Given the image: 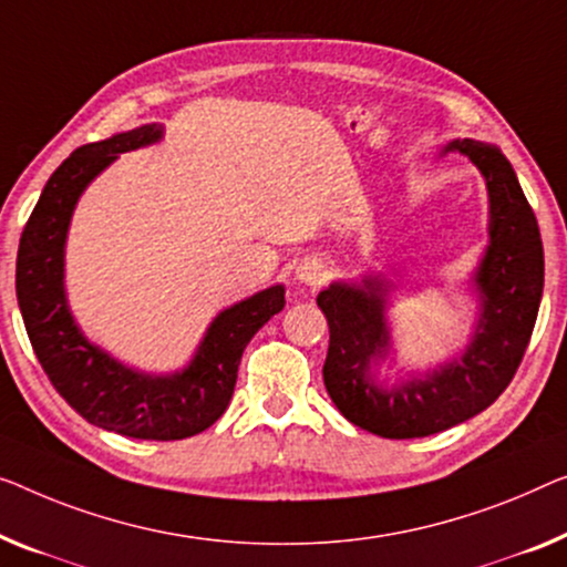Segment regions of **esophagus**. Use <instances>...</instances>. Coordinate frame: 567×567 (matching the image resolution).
<instances>
[{
  "label": "esophagus",
  "mask_w": 567,
  "mask_h": 567,
  "mask_svg": "<svg viewBox=\"0 0 567 567\" xmlns=\"http://www.w3.org/2000/svg\"><path fill=\"white\" fill-rule=\"evenodd\" d=\"M295 277H298V280L306 282V285H320V282H323V277H326L323 261L302 259L298 269H295Z\"/></svg>",
  "instance_id": "esophagus-1"
}]
</instances>
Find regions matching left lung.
<instances>
[{
    "instance_id": "left-lung-1",
    "label": "left lung",
    "mask_w": 567,
    "mask_h": 567,
    "mask_svg": "<svg viewBox=\"0 0 567 567\" xmlns=\"http://www.w3.org/2000/svg\"><path fill=\"white\" fill-rule=\"evenodd\" d=\"M488 190V247L473 275L481 316L471 343L451 364L384 390L371 379V361L390 351L386 287L379 277L364 285L333 282L318 295L328 320L323 382L341 415L379 437H425L486 410L517 374L535 328L545 285V255L535 210L522 193L499 147L455 140Z\"/></svg>"
}]
</instances>
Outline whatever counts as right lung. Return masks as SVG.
<instances>
[{"instance_id":"add662e5","label":"right lung","mask_w":567,"mask_h":567,"mask_svg":"<svg viewBox=\"0 0 567 567\" xmlns=\"http://www.w3.org/2000/svg\"><path fill=\"white\" fill-rule=\"evenodd\" d=\"M163 137L159 124L91 142L50 175L24 224L17 251V302L40 367L58 394L91 425L140 441H183L214 425L229 408L241 353L285 308V287H267L214 318L196 357L175 374H142L89 341L68 310L65 236L86 185L122 152Z\"/></svg>"}]
</instances>
